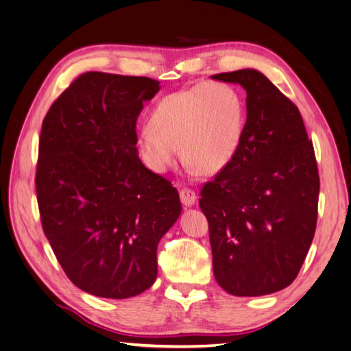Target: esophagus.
Instances as JSON below:
<instances>
[{"label":"esophagus","mask_w":351,"mask_h":351,"mask_svg":"<svg viewBox=\"0 0 351 351\" xmlns=\"http://www.w3.org/2000/svg\"><path fill=\"white\" fill-rule=\"evenodd\" d=\"M180 200H182V203H183V206L191 208V206H194V204H195L197 195H195L194 191L184 188V189L180 191Z\"/></svg>","instance_id":"obj_1"}]
</instances>
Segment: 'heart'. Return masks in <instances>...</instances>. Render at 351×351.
I'll use <instances>...</instances> for the list:
<instances>
[{
    "label": "heart",
    "instance_id": "b5f03b06",
    "mask_svg": "<svg viewBox=\"0 0 351 351\" xmlns=\"http://www.w3.org/2000/svg\"><path fill=\"white\" fill-rule=\"evenodd\" d=\"M246 108L226 82L197 84L158 101L149 125L137 134L142 162L157 174L174 167L178 156L191 169L206 174L226 168L240 148Z\"/></svg>",
    "mask_w": 351,
    "mask_h": 351
}]
</instances>
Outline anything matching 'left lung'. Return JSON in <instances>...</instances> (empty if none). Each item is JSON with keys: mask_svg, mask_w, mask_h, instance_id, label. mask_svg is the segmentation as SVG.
<instances>
[{"mask_svg": "<svg viewBox=\"0 0 351 351\" xmlns=\"http://www.w3.org/2000/svg\"><path fill=\"white\" fill-rule=\"evenodd\" d=\"M246 90L240 148L202 189L217 282L235 296H263L292 284L312 244L319 176L296 105L261 71L210 76Z\"/></svg>", "mask_w": 351, "mask_h": 351, "instance_id": "1", "label": "left lung"}]
</instances>
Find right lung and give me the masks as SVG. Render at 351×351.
I'll return each instance as SVG.
<instances>
[{"mask_svg": "<svg viewBox=\"0 0 351 351\" xmlns=\"http://www.w3.org/2000/svg\"><path fill=\"white\" fill-rule=\"evenodd\" d=\"M151 77L88 71L59 96L39 138L43 229L70 281L101 298L153 286L157 244L182 214L177 189L138 158L136 121Z\"/></svg>", "mask_w": 351, "mask_h": 351, "instance_id": "obj_1", "label": "right lung"}]
</instances>
